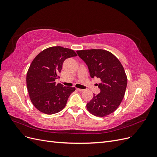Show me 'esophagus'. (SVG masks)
Segmentation results:
<instances>
[{"instance_id":"obj_1","label":"esophagus","mask_w":157,"mask_h":157,"mask_svg":"<svg viewBox=\"0 0 157 157\" xmlns=\"http://www.w3.org/2000/svg\"><path fill=\"white\" fill-rule=\"evenodd\" d=\"M77 90L78 91H79V92H83L84 91V89H80V88H77Z\"/></svg>"}]
</instances>
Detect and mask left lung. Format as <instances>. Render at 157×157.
I'll return each mask as SVG.
<instances>
[{
	"label": "left lung",
	"mask_w": 157,
	"mask_h": 157,
	"mask_svg": "<svg viewBox=\"0 0 157 157\" xmlns=\"http://www.w3.org/2000/svg\"><path fill=\"white\" fill-rule=\"evenodd\" d=\"M87 65L92 78L101 80L98 84L100 93L94 94L87 103L88 111L97 117H105L113 113L124 98L127 77L120 61L111 52L101 49L77 51Z\"/></svg>",
	"instance_id": "left-lung-1"
}]
</instances>
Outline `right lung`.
I'll return each mask as SVG.
<instances>
[{
  "label": "right lung",
  "instance_id": "1",
  "mask_svg": "<svg viewBox=\"0 0 157 157\" xmlns=\"http://www.w3.org/2000/svg\"><path fill=\"white\" fill-rule=\"evenodd\" d=\"M73 50L52 46L42 50L33 60L27 73V87L32 103L39 111L52 115L65 107L75 87L56 84L63 61L77 56Z\"/></svg>",
  "mask_w": 157,
  "mask_h": 157
}]
</instances>
